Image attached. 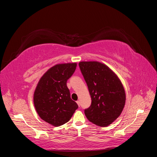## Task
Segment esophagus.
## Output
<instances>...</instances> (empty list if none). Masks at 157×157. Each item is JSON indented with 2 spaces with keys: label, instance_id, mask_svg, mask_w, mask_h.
Segmentation results:
<instances>
[{
  "label": "esophagus",
  "instance_id": "1",
  "mask_svg": "<svg viewBox=\"0 0 157 157\" xmlns=\"http://www.w3.org/2000/svg\"><path fill=\"white\" fill-rule=\"evenodd\" d=\"M77 104H78V107H80V101H77Z\"/></svg>",
  "mask_w": 157,
  "mask_h": 157
}]
</instances>
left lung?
Instances as JSON below:
<instances>
[{
  "label": "left lung",
  "instance_id": "left-lung-1",
  "mask_svg": "<svg viewBox=\"0 0 157 157\" xmlns=\"http://www.w3.org/2000/svg\"><path fill=\"white\" fill-rule=\"evenodd\" d=\"M91 96L90 106L84 109L88 120L99 126H107L120 116L125 105L124 87L107 66L98 61L78 63Z\"/></svg>",
  "mask_w": 157,
  "mask_h": 157
}]
</instances>
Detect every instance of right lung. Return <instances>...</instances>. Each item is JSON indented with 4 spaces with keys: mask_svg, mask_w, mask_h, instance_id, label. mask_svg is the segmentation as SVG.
Returning a JSON list of instances; mask_svg holds the SVG:
<instances>
[{
    "mask_svg": "<svg viewBox=\"0 0 157 157\" xmlns=\"http://www.w3.org/2000/svg\"><path fill=\"white\" fill-rule=\"evenodd\" d=\"M77 63L58 64L42 76L34 93L37 113L45 122L54 126L67 122L78 106L72 100L67 86Z\"/></svg>",
    "mask_w": 157,
    "mask_h": 157,
    "instance_id": "add662e5",
    "label": "right lung"
}]
</instances>
